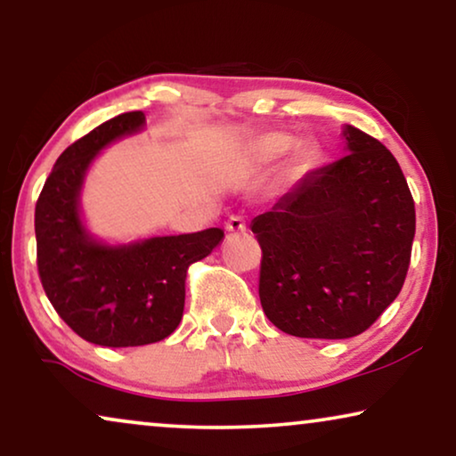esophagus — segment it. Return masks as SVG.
I'll return each instance as SVG.
<instances>
[{
	"label": "esophagus",
	"instance_id": "34e87169",
	"mask_svg": "<svg viewBox=\"0 0 456 456\" xmlns=\"http://www.w3.org/2000/svg\"><path fill=\"white\" fill-rule=\"evenodd\" d=\"M226 230H228L230 234H245L247 232V224H245V220H242L240 216H232L226 222Z\"/></svg>",
	"mask_w": 456,
	"mask_h": 456
}]
</instances>
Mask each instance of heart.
Returning a JSON list of instances; mask_svg holds the SVG:
<instances>
[{
    "label": "heart",
    "instance_id": "obj_1",
    "mask_svg": "<svg viewBox=\"0 0 456 456\" xmlns=\"http://www.w3.org/2000/svg\"><path fill=\"white\" fill-rule=\"evenodd\" d=\"M292 141L290 136L282 133H265L251 141L247 158L253 166H272L284 158L290 151Z\"/></svg>",
    "mask_w": 456,
    "mask_h": 456
}]
</instances>
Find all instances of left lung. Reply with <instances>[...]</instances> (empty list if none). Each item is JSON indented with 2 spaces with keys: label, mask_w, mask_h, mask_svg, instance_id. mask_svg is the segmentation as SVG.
<instances>
[{
  "label": "left lung",
  "mask_w": 456,
  "mask_h": 456,
  "mask_svg": "<svg viewBox=\"0 0 456 456\" xmlns=\"http://www.w3.org/2000/svg\"><path fill=\"white\" fill-rule=\"evenodd\" d=\"M345 158L311 170L253 217L267 320L298 338L365 332L395 301L409 270L415 203L388 149L342 126Z\"/></svg>",
  "instance_id": "obj_1"
}]
</instances>
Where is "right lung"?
Instances as JSON below:
<instances>
[{
  "label": "right lung",
  "instance_id": "obj_1",
  "mask_svg": "<svg viewBox=\"0 0 456 456\" xmlns=\"http://www.w3.org/2000/svg\"><path fill=\"white\" fill-rule=\"evenodd\" d=\"M145 126L142 111H128L72 142L55 161L35 208L43 289L61 320L93 345L142 346L170 336L183 320L186 270L224 239L222 228H208L108 242L86 226L80 195L93 161L111 142Z\"/></svg>",
  "mask_w": 456,
  "mask_h": 456
}]
</instances>
